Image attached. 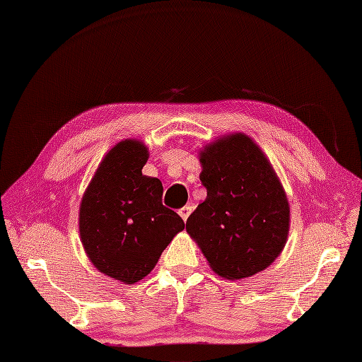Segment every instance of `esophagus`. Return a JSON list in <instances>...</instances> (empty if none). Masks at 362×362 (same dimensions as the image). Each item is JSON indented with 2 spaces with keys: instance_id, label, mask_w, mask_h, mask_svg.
I'll use <instances>...</instances> for the list:
<instances>
[{
  "instance_id": "1",
  "label": "esophagus",
  "mask_w": 362,
  "mask_h": 362,
  "mask_svg": "<svg viewBox=\"0 0 362 362\" xmlns=\"http://www.w3.org/2000/svg\"><path fill=\"white\" fill-rule=\"evenodd\" d=\"M192 210H193V206H190V205H185V206H182V208H180V210H178V213H180V216L182 217L184 222L187 221V217L190 216Z\"/></svg>"
}]
</instances>
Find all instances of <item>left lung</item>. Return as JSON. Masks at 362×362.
Masks as SVG:
<instances>
[{
    "label": "left lung",
    "instance_id": "8db88e82",
    "mask_svg": "<svg viewBox=\"0 0 362 362\" xmlns=\"http://www.w3.org/2000/svg\"><path fill=\"white\" fill-rule=\"evenodd\" d=\"M206 198L185 229L211 269L242 279L270 266L286 245L290 206L286 192L261 149L233 134L201 152Z\"/></svg>",
    "mask_w": 362,
    "mask_h": 362
}]
</instances>
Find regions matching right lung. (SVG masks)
I'll list each match as a JSON object with an SVG mask.
<instances>
[{
	"instance_id": "right-lung-1",
	"label": "right lung",
	"mask_w": 362,
	"mask_h": 362,
	"mask_svg": "<svg viewBox=\"0 0 362 362\" xmlns=\"http://www.w3.org/2000/svg\"><path fill=\"white\" fill-rule=\"evenodd\" d=\"M148 148L117 144L103 160L80 205V235L93 266L107 276L134 284L154 269L184 221L164 206L158 178L141 175Z\"/></svg>"
}]
</instances>
